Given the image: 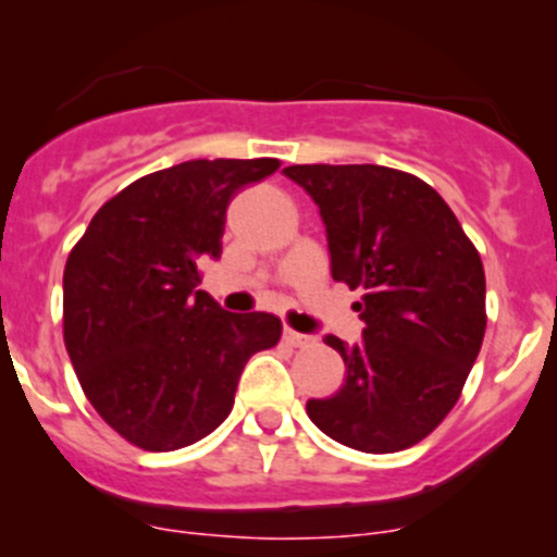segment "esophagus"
Returning <instances> with one entry per match:
<instances>
[{
  "instance_id": "obj_1",
  "label": "esophagus",
  "mask_w": 557,
  "mask_h": 557,
  "mask_svg": "<svg viewBox=\"0 0 557 557\" xmlns=\"http://www.w3.org/2000/svg\"><path fill=\"white\" fill-rule=\"evenodd\" d=\"M283 341H285L287 345H296V348H298V345H306V343H309L311 337H309V335H304V332H296V330L285 327V330H283Z\"/></svg>"
}]
</instances>
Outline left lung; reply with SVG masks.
Listing matches in <instances>:
<instances>
[{"label":"left lung","mask_w":557,"mask_h":557,"mask_svg":"<svg viewBox=\"0 0 557 557\" xmlns=\"http://www.w3.org/2000/svg\"><path fill=\"white\" fill-rule=\"evenodd\" d=\"M319 207L332 277L361 287V341L327 335L345 382L306 413L363 453L417 445L456 406L482 348L484 270L437 190L380 164H293Z\"/></svg>","instance_id":"1"}]
</instances>
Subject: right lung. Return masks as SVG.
Returning a JSON list of instances; mask_svg holds the SVG:
<instances>
[{
	"mask_svg": "<svg viewBox=\"0 0 557 557\" xmlns=\"http://www.w3.org/2000/svg\"><path fill=\"white\" fill-rule=\"evenodd\" d=\"M277 159H194L131 183L94 214L62 277L65 345L99 417L144 450H177L233 411L277 317L233 314L201 290L230 201Z\"/></svg>",
	"mask_w": 557,
	"mask_h": 557,
	"instance_id": "1",
	"label": "right lung"
}]
</instances>
